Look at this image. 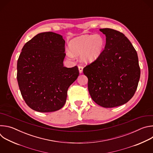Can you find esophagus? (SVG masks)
<instances>
[{"instance_id":"esophagus-1","label":"esophagus","mask_w":153,"mask_h":153,"mask_svg":"<svg viewBox=\"0 0 153 153\" xmlns=\"http://www.w3.org/2000/svg\"><path fill=\"white\" fill-rule=\"evenodd\" d=\"M78 68H79V73H82V71H83V67L82 66H81V65H79Z\"/></svg>"}]
</instances>
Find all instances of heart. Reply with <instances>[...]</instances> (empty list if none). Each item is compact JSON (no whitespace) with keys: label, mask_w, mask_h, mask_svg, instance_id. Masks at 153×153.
<instances>
[{"label":"heart","mask_w":153,"mask_h":153,"mask_svg":"<svg viewBox=\"0 0 153 153\" xmlns=\"http://www.w3.org/2000/svg\"><path fill=\"white\" fill-rule=\"evenodd\" d=\"M70 56L81 54L80 60L85 63H92L101 55L105 40L100 34L82 35L71 39L69 42Z\"/></svg>","instance_id":"obj_1"}]
</instances>
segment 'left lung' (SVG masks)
<instances>
[{
    "label": "left lung",
    "mask_w": 153,
    "mask_h": 153,
    "mask_svg": "<svg viewBox=\"0 0 153 153\" xmlns=\"http://www.w3.org/2000/svg\"><path fill=\"white\" fill-rule=\"evenodd\" d=\"M106 44L100 57L86 66L92 99L104 108L120 106L131 99L138 86L140 69L137 52L125 36L113 29L103 28Z\"/></svg>",
    "instance_id": "1"
}]
</instances>
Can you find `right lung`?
Instances as JSON below:
<instances>
[{
	"label": "right lung",
	"mask_w": 153,
	"mask_h": 153,
	"mask_svg": "<svg viewBox=\"0 0 153 153\" xmlns=\"http://www.w3.org/2000/svg\"><path fill=\"white\" fill-rule=\"evenodd\" d=\"M65 43L62 36L41 33L27 42L19 57L17 79L25 103L33 110L57 111L66 102L69 86L77 79V66L63 67Z\"/></svg>",
	"instance_id": "obj_1"
}]
</instances>
